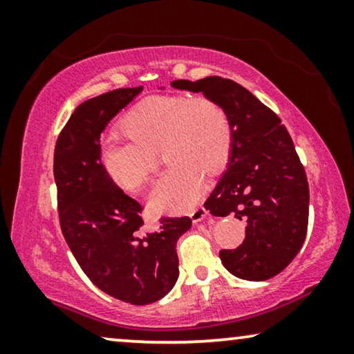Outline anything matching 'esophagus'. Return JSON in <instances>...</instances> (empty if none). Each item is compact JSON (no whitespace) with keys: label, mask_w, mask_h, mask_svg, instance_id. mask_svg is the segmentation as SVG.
Masks as SVG:
<instances>
[{"label":"esophagus","mask_w":354,"mask_h":354,"mask_svg":"<svg viewBox=\"0 0 354 354\" xmlns=\"http://www.w3.org/2000/svg\"><path fill=\"white\" fill-rule=\"evenodd\" d=\"M206 217H207V211L203 206L196 207V209H194V211L190 212V218H192V221H194V223H198V221L205 220Z\"/></svg>","instance_id":"obj_1"}]
</instances>
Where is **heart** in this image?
Returning a JSON list of instances; mask_svg holds the SVG:
<instances>
[{
  "label": "heart",
  "instance_id": "obj_1",
  "mask_svg": "<svg viewBox=\"0 0 354 354\" xmlns=\"http://www.w3.org/2000/svg\"><path fill=\"white\" fill-rule=\"evenodd\" d=\"M129 139L109 136L100 145V164L118 187L137 192L156 170L162 148L167 169L149 194L158 212H184L195 206L205 189V173L215 176L232 151L230 113L218 101L192 95H154L122 118Z\"/></svg>",
  "mask_w": 354,
  "mask_h": 354
}]
</instances>
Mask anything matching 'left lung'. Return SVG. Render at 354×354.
I'll list each match as a JSON object with an SVG mask.
<instances>
[{
  "mask_svg": "<svg viewBox=\"0 0 354 354\" xmlns=\"http://www.w3.org/2000/svg\"><path fill=\"white\" fill-rule=\"evenodd\" d=\"M171 87L212 98L230 113L232 151L205 207L217 217L232 214L247 223L245 241L221 250L227 272L248 281L277 277L301 250L308 231L309 185L279 117L231 80H176Z\"/></svg>",
  "mask_w": 354,
  "mask_h": 354,
  "instance_id": "obj_1",
  "label": "left lung"
}]
</instances>
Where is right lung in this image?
Listing matches in <instances>:
<instances>
[{"mask_svg":"<svg viewBox=\"0 0 354 354\" xmlns=\"http://www.w3.org/2000/svg\"><path fill=\"white\" fill-rule=\"evenodd\" d=\"M142 86L84 101L71 113L55 148V181L62 234L88 279L124 303L149 304L175 286L176 242L189 217H164L143 232L142 206L113 184L100 164V137Z\"/></svg>","mask_w":354,"mask_h":354,"instance_id":"right-lung-1","label":"right lung"}]
</instances>
